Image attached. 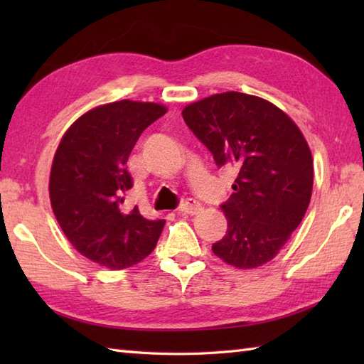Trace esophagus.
<instances>
[{
	"label": "esophagus",
	"mask_w": 364,
	"mask_h": 364,
	"mask_svg": "<svg viewBox=\"0 0 364 364\" xmlns=\"http://www.w3.org/2000/svg\"><path fill=\"white\" fill-rule=\"evenodd\" d=\"M203 208H202V205H200L197 200H194V198H186L184 200V202L180 205V208H178V211L180 213H184V214H198L200 211H202Z\"/></svg>",
	"instance_id": "1"
}]
</instances>
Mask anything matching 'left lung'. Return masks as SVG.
Here are the masks:
<instances>
[{
    "mask_svg": "<svg viewBox=\"0 0 364 364\" xmlns=\"http://www.w3.org/2000/svg\"><path fill=\"white\" fill-rule=\"evenodd\" d=\"M215 164L235 166L233 194L220 208L227 235L213 252L227 264L253 269L272 259L304 219L313 191V158L304 134L267 100L215 94L183 109Z\"/></svg>",
    "mask_w": 364,
    "mask_h": 364,
    "instance_id": "1",
    "label": "left lung"
}]
</instances>
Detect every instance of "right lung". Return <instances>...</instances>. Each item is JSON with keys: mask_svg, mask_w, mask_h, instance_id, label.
<instances>
[{"mask_svg": "<svg viewBox=\"0 0 364 364\" xmlns=\"http://www.w3.org/2000/svg\"><path fill=\"white\" fill-rule=\"evenodd\" d=\"M166 112L131 100L94 107L67 129L54 154L53 213L75 249L100 266L131 267L156 247L166 220L123 208L133 188L125 164L144 129Z\"/></svg>", "mask_w": 364, "mask_h": 364, "instance_id": "1", "label": "right lung"}]
</instances>
